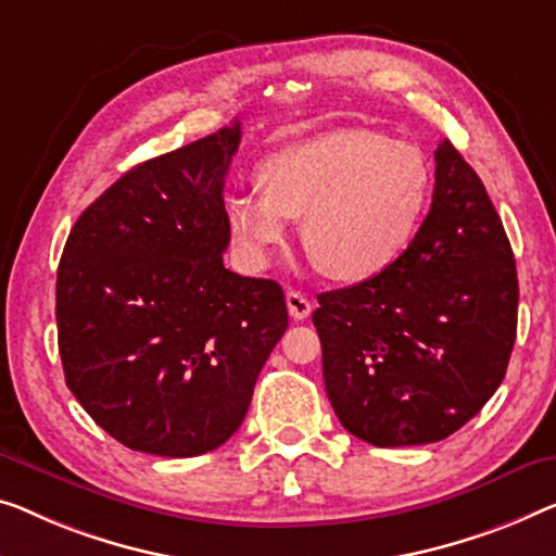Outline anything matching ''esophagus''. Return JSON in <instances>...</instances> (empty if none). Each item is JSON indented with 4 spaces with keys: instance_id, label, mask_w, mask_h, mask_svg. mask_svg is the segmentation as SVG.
I'll list each match as a JSON object with an SVG mask.
<instances>
[{
    "instance_id": "1",
    "label": "esophagus",
    "mask_w": 556,
    "mask_h": 556,
    "mask_svg": "<svg viewBox=\"0 0 556 556\" xmlns=\"http://www.w3.org/2000/svg\"><path fill=\"white\" fill-rule=\"evenodd\" d=\"M287 309H289V317L302 321L312 314V302L306 300L302 292H296V289H289V292H287Z\"/></svg>"
}]
</instances>
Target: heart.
Segmentation results:
<instances>
[{"instance_id": "b5f03b06", "label": "heart", "mask_w": 556, "mask_h": 556, "mask_svg": "<svg viewBox=\"0 0 556 556\" xmlns=\"http://www.w3.org/2000/svg\"><path fill=\"white\" fill-rule=\"evenodd\" d=\"M264 194L227 199L231 239L264 262L302 219V244L327 277L369 279L407 250L432 197V164L419 147L371 129H337L269 156Z\"/></svg>"}]
</instances>
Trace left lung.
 Here are the masks:
<instances>
[{"instance_id": "8db88e82", "label": "left lung", "mask_w": 556, "mask_h": 556, "mask_svg": "<svg viewBox=\"0 0 556 556\" xmlns=\"http://www.w3.org/2000/svg\"><path fill=\"white\" fill-rule=\"evenodd\" d=\"M434 162L432 206L407 250L319 294L312 314L331 407L375 446L457 432L502 384L517 339V264L500 214L450 139Z\"/></svg>"}]
</instances>
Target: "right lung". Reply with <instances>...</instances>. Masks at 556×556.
Masks as SVG:
<instances>
[{
  "instance_id": "right-lung-1",
  "label": "right lung",
  "mask_w": 556,
  "mask_h": 556,
  "mask_svg": "<svg viewBox=\"0 0 556 556\" xmlns=\"http://www.w3.org/2000/svg\"><path fill=\"white\" fill-rule=\"evenodd\" d=\"M239 122L137 164L81 212L56 269L66 387L135 452L227 442L287 329L277 281L225 267Z\"/></svg>"
}]
</instances>
